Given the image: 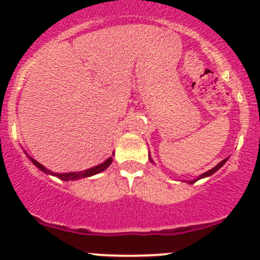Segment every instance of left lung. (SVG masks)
Wrapping results in <instances>:
<instances>
[{"label":"left lung","mask_w":260,"mask_h":260,"mask_svg":"<svg viewBox=\"0 0 260 260\" xmlns=\"http://www.w3.org/2000/svg\"><path fill=\"white\" fill-rule=\"evenodd\" d=\"M148 157H149V161H151L152 164H153V159L151 158V156H149V154H148ZM228 158H229V157H226V158H225V159H222L221 162H219V164H217L216 166H215V167H212L211 170H209V171L204 172V174H203V175H200V176H199L198 179H193V180H191V181H186V182H187V183H193V182H196V181H198V180H200V179H205V177H209V176H211V175H214L215 172L217 171V170H219V169H221V167L224 166V164H225V162L228 161Z\"/></svg>","instance_id":"obj_1"}]
</instances>
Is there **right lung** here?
<instances>
[{"mask_svg":"<svg viewBox=\"0 0 260 260\" xmlns=\"http://www.w3.org/2000/svg\"><path fill=\"white\" fill-rule=\"evenodd\" d=\"M25 153H26V152H25ZM26 154H27V153H26ZM27 157H28V158H30V161L32 162V164L35 165L36 167H38L39 170H41V171L45 172V174L51 175V176L57 177V179H60V180H62V181H75V180H79V179H85V177L94 176V175L99 174V172H102V171H104V170L108 169V167L111 166L112 161H113V157H109V158H107L106 161L103 162V164L96 165V166L91 167V169L84 170V171H79V172H64V174H56V172L50 171V170L46 169L45 166H43V165H41L40 162L36 161V159L31 158V157L28 156V154H27Z\"/></svg>","mask_w":260,"mask_h":260,"instance_id":"obj_1","label":"right lung"}]
</instances>
